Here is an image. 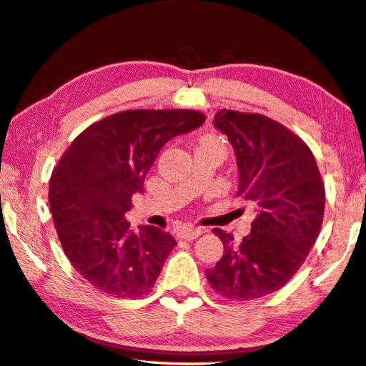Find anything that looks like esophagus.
Wrapping results in <instances>:
<instances>
[{
  "mask_svg": "<svg viewBox=\"0 0 366 366\" xmlns=\"http://www.w3.org/2000/svg\"><path fill=\"white\" fill-rule=\"evenodd\" d=\"M203 234H204V229L202 227H185L179 230L177 237L181 238V240H195V238H198Z\"/></svg>",
  "mask_w": 366,
  "mask_h": 366,
  "instance_id": "1",
  "label": "esophagus"
}]
</instances>
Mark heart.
<instances>
[{"instance_id":"heart-1","label":"heart","mask_w":366,"mask_h":366,"mask_svg":"<svg viewBox=\"0 0 366 366\" xmlns=\"http://www.w3.org/2000/svg\"><path fill=\"white\" fill-rule=\"evenodd\" d=\"M204 144H222V142L214 136H204V137L200 139V144H198V145H204Z\"/></svg>"}]
</instances>
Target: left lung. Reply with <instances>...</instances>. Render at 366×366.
I'll return each instance as SVG.
<instances>
[{
  "label": "left lung",
  "mask_w": 366,
  "mask_h": 366,
  "mask_svg": "<svg viewBox=\"0 0 366 366\" xmlns=\"http://www.w3.org/2000/svg\"><path fill=\"white\" fill-rule=\"evenodd\" d=\"M214 124L235 150L237 195L257 214L242 243L212 230L224 256L206 280L219 296L251 301L283 288L309 256L323 224L325 184L309 145L275 119L224 109Z\"/></svg>",
  "instance_id": "8db88e82"
}]
</instances>
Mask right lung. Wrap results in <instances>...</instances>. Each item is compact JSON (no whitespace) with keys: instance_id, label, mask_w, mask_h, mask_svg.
<instances>
[{"instance_id":"1","label":"right lung","mask_w":366,"mask_h":366,"mask_svg":"<svg viewBox=\"0 0 366 366\" xmlns=\"http://www.w3.org/2000/svg\"><path fill=\"white\" fill-rule=\"evenodd\" d=\"M197 110H124L88 126L49 179L59 242L79 275L115 297L149 295L176 240L169 232L131 229L124 214L163 145L204 123Z\"/></svg>"}]
</instances>
